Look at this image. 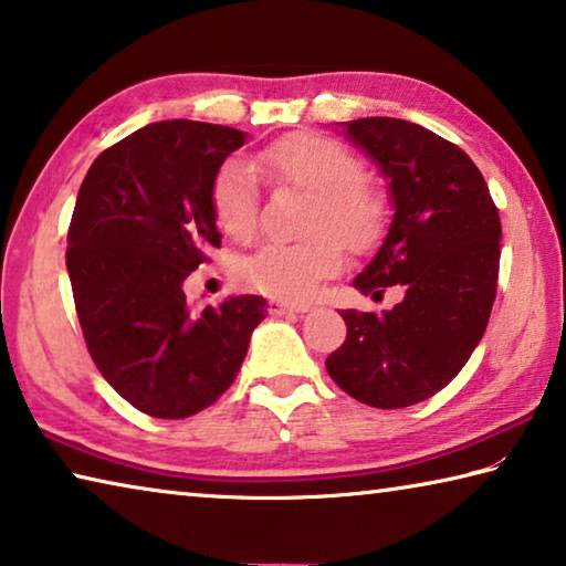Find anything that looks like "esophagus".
Returning a JSON list of instances; mask_svg holds the SVG:
<instances>
[{
  "mask_svg": "<svg viewBox=\"0 0 566 566\" xmlns=\"http://www.w3.org/2000/svg\"><path fill=\"white\" fill-rule=\"evenodd\" d=\"M310 310L312 304H296V302H282V300L270 302V314H274V317H280V314H302Z\"/></svg>",
  "mask_w": 566,
  "mask_h": 566,
  "instance_id": "obj_1",
  "label": "esophagus"
}]
</instances>
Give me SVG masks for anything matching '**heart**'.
<instances>
[{"mask_svg": "<svg viewBox=\"0 0 566 566\" xmlns=\"http://www.w3.org/2000/svg\"><path fill=\"white\" fill-rule=\"evenodd\" d=\"M276 181L312 191L306 237L296 244H266L242 264V282L282 302H306L327 276L337 274L347 252L375 244L385 229V199L361 179V161L342 142L317 132H296L254 159ZM219 227L234 239H249L260 217L256 177L239 159L227 161L212 185Z\"/></svg>", "mask_w": 566, "mask_h": 566, "instance_id": "obj_1", "label": "heart"}]
</instances>
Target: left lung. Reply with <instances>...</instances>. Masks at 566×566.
<instances>
[{"mask_svg": "<svg viewBox=\"0 0 566 566\" xmlns=\"http://www.w3.org/2000/svg\"><path fill=\"white\" fill-rule=\"evenodd\" d=\"M389 181L395 207L385 242L354 276L361 294L405 286L381 314L342 310L347 339L327 357L329 377L377 409L424 401L452 381L490 322L500 274V212L462 149L407 119L339 122Z\"/></svg>", "mask_w": 566, "mask_h": 566, "instance_id": "obj_1", "label": "left lung"}]
</instances>
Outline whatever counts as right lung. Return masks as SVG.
Instances as JSON below:
<instances>
[{
  "instance_id": "add662e5",
  "label": "right lung",
  "mask_w": 566,
  "mask_h": 566,
  "mask_svg": "<svg viewBox=\"0 0 566 566\" xmlns=\"http://www.w3.org/2000/svg\"><path fill=\"white\" fill-rule=\"evenodd\" d=\"M247 134L155 122L104 149L76 197L66 272L102 377L159 419L202 411L232 387L264 319L256 294L195 310L185 280L219 247L212 185Z\"/></svg>"
}]
</instances>
